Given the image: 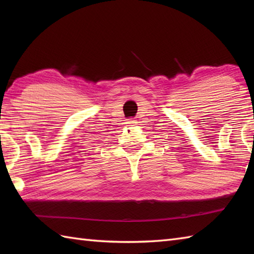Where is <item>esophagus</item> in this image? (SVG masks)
Returning <instances> with one entry per match:
<instances>
[{
    "mask_svg": "<svg viewBox=\"0 0 254 254\" xmlns=\"http://www.w3.org/2000/svg\"><path fill=\"white\" fill-rule=\"evenodd\" d=\"M127 123H128V124H132V126H135V124H136L137 122H136V120H134V119H131V120L128 121Z\"/></svg>",
    "mask_w": 254,
    "mask_h": 254,
    "instance_id": "obj_1",
    "label": "esophagus"
}]
</instances>
